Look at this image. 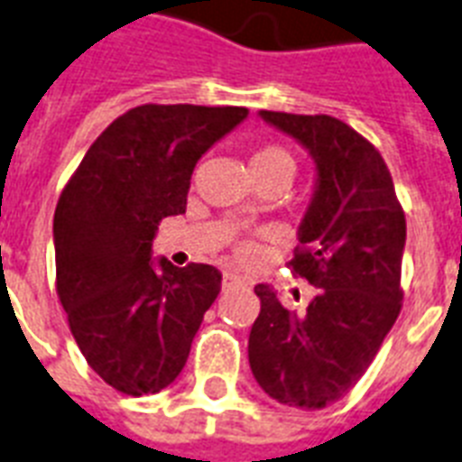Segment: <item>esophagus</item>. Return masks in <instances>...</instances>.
I'll use <instances>...</instances> for the list:
<instances>
[{
    "mask_svg": "<svg viewBox=\"0 0 462 462\" xmlns=\"http://www.w3.org/2000/svg\"><path fill=\"white\" fill-rule=\"evenodd\" d=\"M221 284H224V289L226 287H234V284H243V280L241 277H238V274H224V282H221Z\"/></svg>",
    "mask_w": 462,
    "mask_h": 462,
    "instance_id": "esophagus-1",
    "label": "esophagus"
}]
</instances>
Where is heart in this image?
Here are the masks:
<instances>
[{
  "mask_svg": "<svg viewBox=\"0 0 462 462\" xmlns=\"http://www.w3.org/2000/svg\"><path fill=\"white\" fill-rule=\"evenodd\" d=\"M294 159H291V153L287 149H282V146H263V149H257L250 156V173L253 178L257 175H274V173H284V175H294ZM241 255H250L248 245H243Z\"/></svg>",
  "mask_w": 462,
  "mask_h": 462,
  "instance_id": "heart-1",
  "label": "heart"
}]
</instances>
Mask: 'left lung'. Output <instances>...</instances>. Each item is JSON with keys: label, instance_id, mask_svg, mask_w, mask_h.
Segmentation results:
<instances>
[{"label": "left lung", "instance_id": "8db88e82", "mask_svg": "<svg viewBox=\"0 0 462 462\" xmlns=\"http://www.w3.org/2000/svg\"><path fill=\"white\" fill-rule=\"evenodd\" d=\"M260 117L296 139L316 163L291 260L316 296L299 313L257 284L250 371L272 400L320 410L352 391L398 320L405 214L383 156L349 125L274 110H260Z\"/></svg>", "mask_w": 462, "mask_h": 462}]
</instances>
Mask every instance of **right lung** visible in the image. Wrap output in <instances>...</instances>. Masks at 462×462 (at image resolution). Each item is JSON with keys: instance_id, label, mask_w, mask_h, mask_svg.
Instances as JSON below:
<instances>
[{"instance_id": "1", "label": "right lung", "mask_w": 462, "mask_h": 462, "mask_svg": "<svg viewBox=\"0 0 462 462\" xmlns=\"http://www.w3.org/2000/svg\"><path fill=\"white\" fill-rule=\"evenodd\" d=\"M245 108L139 106L106 127L60 195L52 221L57 294L96 374L125 395L178 378L221 291L212 264L153 260L159 221L185 214L202 153Z\"/></svg>"}]
</instances>
